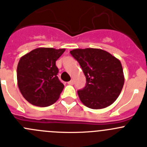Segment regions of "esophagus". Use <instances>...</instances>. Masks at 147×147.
Masks as SVG:
<instances>
[{
    "mask_svg": "<svg viewBox=\"0 0 147 147\" xmlns=\"http://www.w3.org/2000/svg\"><path fill=\"white\" fill-rule=\"evenodd\" d=\"M74 80H71V81H70V82H68V84H71V85L74 84Z\"/></svg>",
    "mask_w": 147,
    "mask_h": 147,
    "instance_id": "1",
    "label": "esophagus"
}]
</instances>
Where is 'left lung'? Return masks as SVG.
I'll return each instance as SVG.
<instances>
[{
  "mask_svg": "<svg viewBox=\"0 0 147 147\" xmlns=\"http://www.w3.org/2000/svg\"><path fill=\"white\" fill-rule=\"evenodd\" d=\"M70 53L79 62L86 76V86L78 90L83 104L92 109L112 104L119 97L125 82L120 61L100 49H75Z\"/></svg>",
  "mask_w": 147,
  "mask_h": 147,
  "instance_id": "obj_1",
  "label": "left lung"
}]
</instances>
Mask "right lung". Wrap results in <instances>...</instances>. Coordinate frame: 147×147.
<instances>
[{"mask_svg": "<svg viewBox=\"0 0 147 147\" xmlns=\"http://www.w3.org/2000/svg\"><path fill=\"white\" fill-rule=\"evenodd\" d=\"M65 49L37 48L20 58L17 69V84L30 103L46 107L57 101L64 85L57 77L56 61Z\"/></svg>", "mask_w": 147, "mask_h": 147, "instance_id": "right-lung-1", "label": "right lung"}]
</instances>
